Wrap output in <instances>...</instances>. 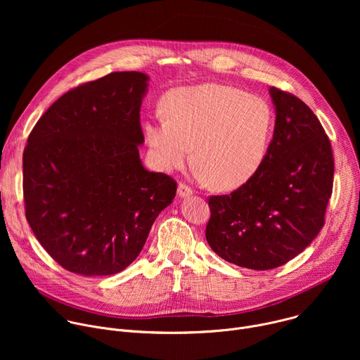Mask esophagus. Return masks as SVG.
<instances>
[{
  "label": "esophagus",
  "instance_id": "34e87169",
  "mask_svg": "<svg viewBox=\"0 0 360 360\" xmlns=\"http://www.w3.org/2000/svg\"><path fill=\"white\" fill-rule=\"evenodd\" d=\"M192 189L188 186V185H185V184H179L178 185V191H176V193H178V196L179 198H188V196H191L192 195Z\"/></svg>",
  "mask_w": 360,
  "mask_h": 360
}]
</instances>
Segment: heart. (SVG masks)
<instances>
[{
  "mask_svg": "<svg viewBox=\"0 0 360 360\" xmlns=\"http://www.w3.org/2000/svg\"><path fill=\"white\" fill-rule=\"evenodd\" d=\"M165 117L143 125L153 161L162 171L184 167L192 153L200 174L219 189L249 182L264 165L275 129L269 102L242 89L200 84L167 94Z\"/></svg>",
  "mask_w": 360,
  "mask_h": 360,
  "instance_id": "obj_1",
  "label": "heart"
}]
</instances>
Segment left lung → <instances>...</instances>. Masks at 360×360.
Instances as JSON below:
<instances>
[{"mask_svg":"<svg viewBox=\"0 0 360 360\" xmlns=\"http://www.w3.org/2000/svg\"><path fill=\"white\" fill-rule=\"evenodd\" d=\"M275 129L268 157L249 182L210 198L207 240L226 262L255 271L285 265L316 238L333 186L332 146L297 96L269 88Z\"/></svg>","mask_w":360,"mask_h":360,"instance_id":"8db88e82","label":"left lung"}]
</instances>
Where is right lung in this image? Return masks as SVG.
<instances>
[{"label": "right lung", "instance_id": "right-lung-1", "mask_svg": "<svg viewBox=\"0 0 360 360\" xmlns=\"http://www.w3.org/2000/svg\"><path fill=\"white\" fill-rule=\"evenodd\" d=\"M149 77L112 72L58 98L22 155L25 217L64 269L108 276L129 266L176 182L143 168L139 122Z\"/></svg>", "mask_w": 360, "mask_h": 360}]
</instances>
